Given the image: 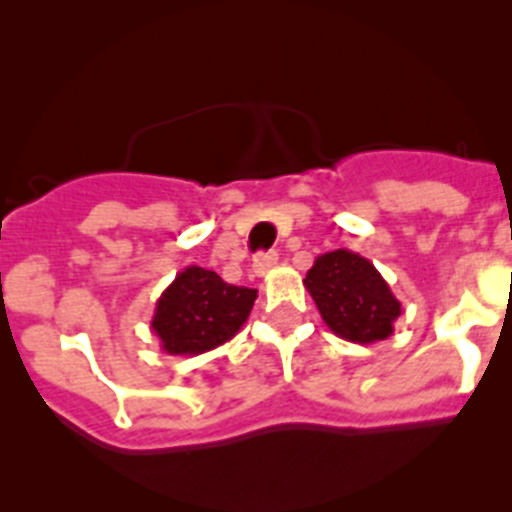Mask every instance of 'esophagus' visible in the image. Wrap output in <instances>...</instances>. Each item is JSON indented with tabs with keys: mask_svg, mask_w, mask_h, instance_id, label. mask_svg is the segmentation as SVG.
Instances as JSON below:
<instances>
[{
	"mask_svg": "<svg viewBox=\"0 0 512 512\" xmlns=\"http://www.w3.org/2000/svg\"><path fill=\"white\" fill-rule=\"evenodd\" d=\"M277 261H279V253L274 251L256 253V256H253V274H256V277H266V274L277 266Z\"/></svg>",
	"mask_w": 512,
	"mask_h": 512,
	"instance_id": "1",
	"label": "esophagus"
}]
</instances>
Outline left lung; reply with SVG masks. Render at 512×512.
Masks as SVG:
<instances>
[{"label":"left lung","mask_w":512,"mask_h":512,"mask_svg":"<svg viewBox=\"0 0 512 512\" xmlns=\"http://www.w3.org/2000/svg\"><path fill=\"white\" fill-rule=\"evenodd\" d=\"M305 287L333 333L351 343H377L395 333L400 300L390 284L359 253L338 248L323 253L307 271Z\"/></svg>","instance_id":"obj_1"}]
</instances>
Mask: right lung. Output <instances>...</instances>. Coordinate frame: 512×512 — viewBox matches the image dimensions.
Wrapping results in <instances>:
<instances>
[{
	"mask_svg": "<svg viewBox=\"0 0 512 512\" xmlns=\"http://www.w3.org/2000/svg\"><path fill=\"white\" fill-rule=\"evenodd\" d=\"M256 289L223 282L215 271L187 266L161 292L151 330L171 356H197L223 346L241 330Z\"/></svg>",
	"mask_w": 512,
	"mask_h": 512,
	"instance_id": "add662e5",
	"label": "right lung"
}]
</instances>
